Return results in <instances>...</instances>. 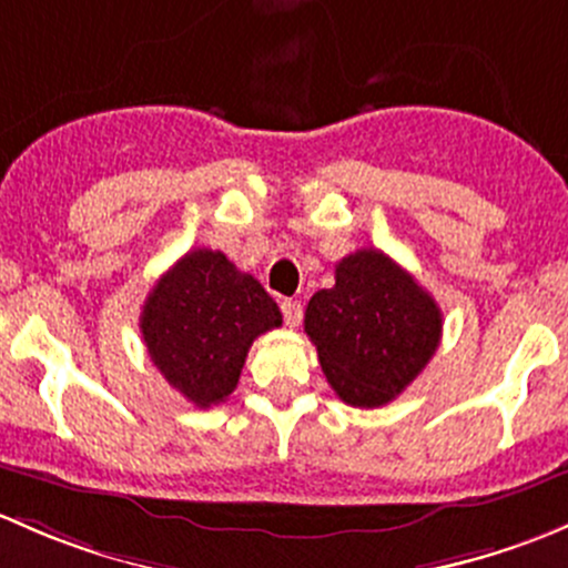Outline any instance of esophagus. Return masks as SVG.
Instances as JSON below:
<instances>
[{
	"label": "esophagus",
	"instance_id": "34e87169",
	"mask_svg": "<svg viewBox=\"0 0 568 568\" xmlns=\"http://www.w3.org/2000/svg\"><path fill=\"white\" fill-rule=\"evenodd\" d=\"M282 314H284V323L290 327H297V323L303 320V306L301 301H282Z\"/></svg>",
	"mask_w": 568,
	"mask_h": 568
}]
</instances>
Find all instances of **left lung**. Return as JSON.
Segmentation results:
<instances>
[{
    "instance_id": "obj_1",
    "label": "left lung",
    "mask_w": 568,
    "mask_h": 568,
    "mask_svg": "<svg viewBox=\"0 0 568 568\" xmlns=\"http://www.w3.org/2000/svg\"><path fill=\"white\" fill-rule=\"evenodd\" d=\"M303 325L338 399L383 407L429 364L443 314L405 267L361 248L338 262L331 290L314 292Z\"/></svg>"
}]
</instances>
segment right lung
Here are the masks:
<instances>
[{
  "mask_svg": "<svg viewBox=\"0 0 568 568\" xmlns=\"http://www.w3.org/2000/svg\"><path fill=\"white\" fill-rule=\"evenodd\" d=\"M278 325L282 312L262 284L210 248L174 262L139 317L158 372L196 407L226 402L254 338Z\"/></svg>",
  "mask_w": 568,
  "mask_h": 568,
  "instance_id": "obj_1",
  "label": "right lung"
}]
</instances>
